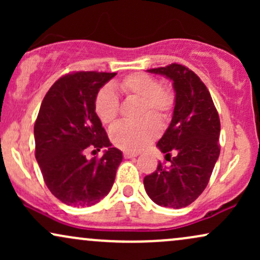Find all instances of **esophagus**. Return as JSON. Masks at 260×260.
<instances>
[{
  "label": "esophagus",
  "instance_id": "1",
  "mask_svg": "<svg viewBox=\"0 0 260 260\" xmlns=\"http://www.w3.org/2000/svg\"><path fill=\"white\" fill-rule=\"evenodd\" d=\"M123 156L126 157V159H133V157L138 156V153H129V151H124Z\"/></svg>",
  "mask_w": 260,
  "mask_h": 260
}]
</instances>
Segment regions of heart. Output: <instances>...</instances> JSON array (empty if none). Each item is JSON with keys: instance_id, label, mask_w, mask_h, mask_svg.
<instances>
[{"instance_id": "1", "label": "heart", "mask_w": 260, "mask_h": 260, "mask_svg": "<svg viewBox=\"0 0 260 260\" xmlns=\"http://www.w3.org/2000/svg\"><path fill=\"white\" fill-rule=\"evenodd\" d=\"M124 96L140 100L138 116L142 120L134 123H120L111 131V140L117 148L126 151L142 150L159 136V122H168L175 109L176 98L169 86L147 73H132L117 83ZM120 103L111 89L103 88L95 98V111L105 124H113L118 117Z\"/></svg>"}]
</instances>
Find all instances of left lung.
I'll return each mask as SVG.
<instances>
[{
  "label": "left lung",
  "mask_w": 260,
  "mask_h": 260,
  "mask_svg": "<svg viewBox=\"0 0 260 260\" xmlns=\"http://www.w3.org/2000/svg\"><path fill=\"white\" fill-rule=\"evenodd\" d=\"M148 72L172 80L176 103L171 123L156 144L170 165L159 162L145 176V192L161 207L184 208L205 189L219 157V113L208 88L189 68L171 63Z\"/></svg>",
  "instance_id": "1"
}]
</instances>
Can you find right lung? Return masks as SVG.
<instances>
[{
    "mask_svg": "<svg viewBox=\"0 0 260 260\" xmlns=\"http://www.w3.org/2000/svg\"><path fill=\"white\" fill-rule=\"evenodd\" d=\"M116 73L74 72L45 95L34 126L35 157L50 192L71 207H91L109 194L122 151L112 148L95 112V98ZM106 148L88 160V148Z\"/></svg>",
    "mask_w": 260,
    "mask_h": 260,
    "instance_id": "add662e5",
    "label": "right lung"
}]
</instances>
